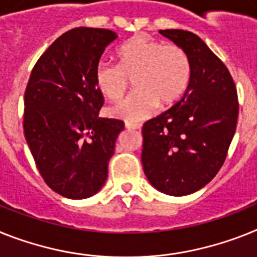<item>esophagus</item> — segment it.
Instances as JSON below:
<instances>
[{"mask_svg": "<svg viewBox=\"0 0 257 257\" xmlns=\"http://www.w3.org/2000/svg\"><path fill=\"white\" fill-rule=\"evenodd\" d=\"M125 128H126V129H133V131H136V129L141 128V124H139V122L125 121Z\"/></svg>", "mask_w": 257, "mask_h": 257, "instance_id": "1", "label": "esophagus"}]
</instances>
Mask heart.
Wrapping results in <instances>:
<instances>
[{
    "label": "heart",
    "mask_w": 257,
    "mask_h": 257,
    "mask_svg": "<svg viewBox=\"0 0 257 257\" xmlns=\"http://www.w3.org/2000/svg\"><path fill=\"white\" fill-rule=\"evenodd\" d=\"M117 65L100 62L95 83L104 98L118 102L133 79L136 91L111 113L128 121L148 117L157 105L166 108L184 95L192 75L191 59L183 47L136 35L117 49Z\"/></svg>",
    "instance_id": "heart-1"
}]
</instances>
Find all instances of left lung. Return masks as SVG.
Here are the masks:
<instances>
[{"instance_id":"obj_1","label":"left lung","mask_w":257,"mask_h":257,"mask_svg":"<svg viewBox=\"0 0 257 257\" xmlns=\"http://www.w3.org/2000/svg\"><path fill=\"white\" fill-rule=\"evenodd\" d=\"M159 32L187 51L192 75L180 102L142 126L141 161L153 187L184 196L208 184L223 165L238 122V94L228 69L197 35Z\"/></svg>"}]
</instances>
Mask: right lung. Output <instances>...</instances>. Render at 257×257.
Returning <instances> with one entry per match:
<instances>
[{
    "mask_svg": "<svg viewBox=\"0 0 257 257\" xmlns=\"http://www.w3.org/2000/svg\"><path fill=\"white\" fill-rule=\"evenodd\" d=\"M105 29L77 27L49 45L36 61L25 92L23 129L44 182L68 198L95 195L124 121L98 117L104 98L95 70L116 40Z\"/></svg>",
    "mask_w": 257,
    "mask_h": 257,
    "instance_id": "obj_1",
    "label": "right lung"
}]
</instances>
